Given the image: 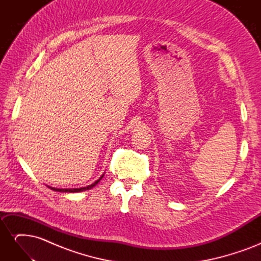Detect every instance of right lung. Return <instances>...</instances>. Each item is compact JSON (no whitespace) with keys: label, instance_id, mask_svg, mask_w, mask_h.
Listing matches in <instances>:
<instances>
[{"label":"right lung","instance_id":"add662e5","mask_svg":"<svg viewBox=\"0 0 261 261\" xmlns=\"http://www.w3.org/2000/svg\"><path fill=\"white\" fill-rule=\"evenodd\" d=\"M105 175V174H103ZM103 175H102L99 179H97L94 183H92L91 185H88L87 187H81V188H66V189H63V188H54V187H50L51 189H53V191L55 192H62V193H78V192H84V191H87V189H90L92 188L93 186H96L100 179H102V177H103Z\"/></svg>","mask_w":261,"mask_h":261}]
</instances>
